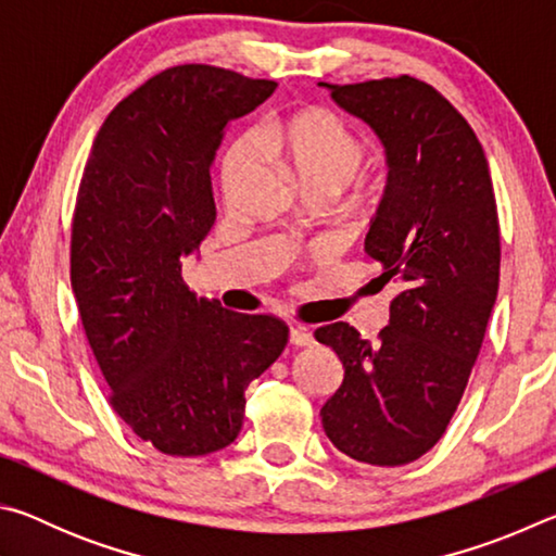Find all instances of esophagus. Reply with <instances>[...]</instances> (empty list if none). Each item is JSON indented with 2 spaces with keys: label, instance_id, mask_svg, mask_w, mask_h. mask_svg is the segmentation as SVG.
<instances>
[{
  "label": "esophagus",
  "instance_id": "esophagus-1",
  "mask_svg": "<svg viewBox=\"0 0 556 556\" xmlns=\"http://www.w3.org/2000/svg\"><path fill=\"white\" fill-rule=\"evenodd\" d=\"M289 341H291V345H296V348L312 345L314 343V333L308 331L306 326H291L289 328Z\"/></svg>",
  "mask_w": 556,
  "mask_h": 556
}]
</instances>
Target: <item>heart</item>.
I'll return each mask as SVG.
<instances>
[{
  "label": "heart",
  "mask_w": 556,
  "mask_h": 556,
  "mask_svg": "<svg viewBox=\"0 0 556 556\" xmlns=\"http://www.w3.org/2000/svg\"><path fill=\"white\" fill-rule=\"evenodd\" d=\"M257 149L281 159L304 181L308 191L338 193L363 168L368 147L345 122L328 110H304L271 117L260 125L255 139L235 142L220 166L223 199L232 203L257 174Z\"/></svg>",
  "instance_id": "obj_1"
}]
</instances>
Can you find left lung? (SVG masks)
Wrapping results in <instances>:
<instances>
[{
    "mask_svg": "<svg viewBox=\"0 0 556 556\" xmlns=\"http://www.w3.org/2000/svg\"><path fill=\"white\" fill-rule=\"evenodd\" d=\"M326 88L388 152V186L365 252L400 294L378 343L345 321L316 328V341L345 368L321 421L345 456L404 466L444 437L481 353L501 281L493 181L476 131L425 80L397 75Z\"/></svg>",
    "mask_w": 556,
    "mask_h": 556,
    "instance_id": "8db88e82",
    "label": "left lung"
}]
</instances>
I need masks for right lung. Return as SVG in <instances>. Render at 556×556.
<instances>
[{
	"instance_id": "1",
	"label": "right lung",
	"mask_w": 556,
	"mask_h": 556,
	"mask_svg": "<svg viewBox=\"0 0 556 556\" xmlns=\"http://www.w3.org/2000/svg\"><path fill=\"white\" fill-rule=\"evenodd\" d=\"M275 88L203 63L166 68L110 112L80 178L71 232L80 321L112 409L168 456L232 444L244 390L289 341L277 316L228 312L181 277L215 220L223 131Z\"/></svg>"
}]
</instances>
